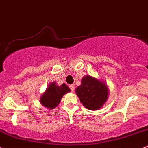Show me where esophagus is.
<instances>
[{"label":"esophagus","instance_id":"esophagus-1","mask_svg":"<svg viewBox=\"0 0 148 148\" xmlns=\"http://www.w3.org/2000/svg\"><path fill=\"white\" fill-rule=\"evenodd\" d=\"M69 88L71 89V90L74 91V89H75V86L73 85V84H71V85H69Z\"/></svg>","mask_w":148,"mask_h":148}]
</instances>
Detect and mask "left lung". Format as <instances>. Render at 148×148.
<instances>
[{"label":"left lung","instance_id":"8db88e82","mask_svg":"<svg viewBox=\"0 0 148 148\" xmlns=\"http://www.w3.org/2000/svg\"><path fill=\"white\" fill-rule=\"evenodd\" d=\"M75 91L83 105L90 110L101 108L108 100L109 93L107 84L89 75L83 77L82 84Z\"/></svg>","mask_w":148,"mask_h":148}]
</instances>
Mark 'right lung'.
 <instances>
[{"instance_id": "add662e5", "label": "right lung", "mask_w": 148, "mask_h": 148, "mask_svg": "<svg viewBox=\"0 0 148 148\" xmlns=\"http://www.w3.org/2000/svg\"><path fill=\"white\" fill-rule=\"evenodd\" d=\"M70 92V89L64 84L57 85L56 82H52L43 92L40 99V103L48 109H53L58 106L64 94Z\"/></svg>"}]
</instances>
